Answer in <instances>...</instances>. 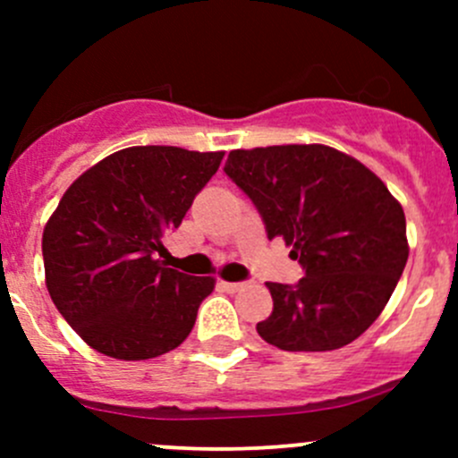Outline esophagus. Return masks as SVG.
<instances>
[{"instance_id":"34e87169","label":"esophagus","mask_w":458,"mask_h":458,"mask_svg":"<svg viewBox=\"0 0 458 458\" xmlns=\"http://www.w3.org/2000/svg\"><path fill=\"white\" fill-rule=\"evenodd\" d=\"M219 288L225 293H239L242 288H246V284L243 281H219Z\"/></svg>"}]
</instances>
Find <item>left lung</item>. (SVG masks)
I'll return each instance as SVG.
<instances>
[{
    "label": "left lung",
    "instance_id": "obj_1",
    "mask_svg": "<svg viewBox=\"0 0 458 458\" xmlns=\"http://www.w3.org/2000/svg\"><path fill=\"white\" fill-rule=\"evenodd\" d=\"M224 173L255 203L267 239L293 246L297 284H266L263 341L288 352L344 348L377 321L405 261V215L386 183L335 148L233 150Z\"/></svg>",
    "mask_w": 458,
    "mask_h": 458
}]
</instances>
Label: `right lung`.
I'll list each match as a JSON object with an SVG mask.
<instances>
[{"instance_id": "add662e5", "label": "right lung", "mask_w": 458, "mask_h": 458, "mask_svg": "<svg viewBox=\"0 0 458 458\" xmlns=\"http://www.w3.org/2000/svg\"><path fill=\"white\" fill-rule=\"evenodd\" d=\"M224 152L135 146L86 170L46 224V288L68 326L123 361L183 344L212 276L165 267L161 239L179 228Z\"/></svg>"}]
</instances>
